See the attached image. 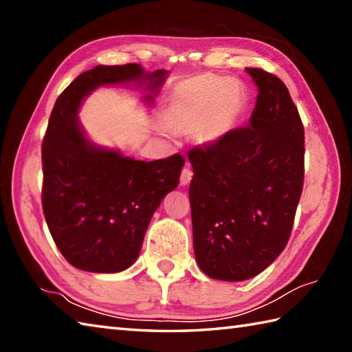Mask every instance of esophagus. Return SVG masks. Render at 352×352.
I'll use <instances>...</instances> for the list:
<instances>
[{
    "instance_id": "obj_1",
    "label": "esophagus",
    "mask_w": 352,
    "mask_h": 352,
    "mask_svg": "<svg viewBox=\"0 0 352 352\" xmlns=\"http://www.w3.org/2000/svg\"><path fill=\"white\" fill-rule=\"evenodd\" d=\"M192 177H193V172L190 168H184L182 170V175H180V184L182 186H188L192 182Z\"/></svg>"
}]
</instances>
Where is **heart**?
I'll return each mask as SVG.
<instances>
[{"label": "heart", "instance_id": "b5f03b06", "mask_svg": "<svg viewBox=\"0 0 352 352\" xmlns=\"http://www.w3.org/2000/svg\"><path fill=\"white\" fill-rule=\"evenodd\" d=\"M246 106L243 87L212 74L193 77L178 85L166 109L172 130L192 131L197 140L212 144L234 129Z\"/></svg>", "mask_w": 352, "mask_h": 352}]
</instances>
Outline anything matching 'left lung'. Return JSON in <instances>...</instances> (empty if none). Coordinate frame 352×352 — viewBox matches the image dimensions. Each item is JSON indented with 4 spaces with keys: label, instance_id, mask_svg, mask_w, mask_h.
<instances>
[{
    "label": "left lung",
    "instance_id": "1",
    "mask_svg": "<svg viewBox=\"0 0 352 352\" xmlns=\"http://www.w3.org/2000/svg\"><path fill=\"white\" fill-rule=\"evenodd\" d=\"M246 71L258 87L250 125L188 153L195 257L223 281L252 278L280 256L304 184V126L286 85Z\"/></svg>",
    "mask_w": 352,
    "mask_h": 352
}]
</instances>
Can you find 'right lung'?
<instances>
[{"label":"right lung","mask_w":352,"mask_h":352,"mask_svg":"<svg viewBox=\"0 0 352 352\" xmlns=\"http://www.w3.org/2000/svg\"><path fill=\"white\" fill-rule=\"evenodd\" d=\"M164 77L166 71L146 74L138 63L95 66L51 111L42 142V208L58 251L81 271L121 272L134 263L154 212L178 186L184 157L142 162L95 146L78 125L80 104L95 87L122 81L148 80L157 92Z\"/></svg>","instance_id":"add662e5"}]
</instances>
